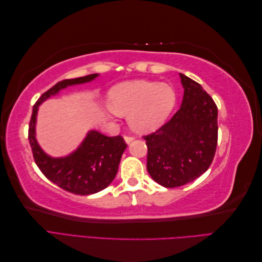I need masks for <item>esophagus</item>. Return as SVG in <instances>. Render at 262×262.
<instances>
[{"instance_id":"obj_1","label":"esophagus","mask_w":262,"mask_h":262,"mask_svg":"<svg viewBox=\"0 0 262 262\" xmlns=\"http://www.w3.org/2000/svg\"><path fill=\"white\" fill-rule=\"evenodd\" d=\"M133 140H134L133 137H124V141H125L126 144H130Z\"/></svg>"}]
</instances>
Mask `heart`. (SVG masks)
<instances>
[{
  "mask_svg": "<svg viewBox=\"0 0 262 262\" xmlns=\"http://www.w3.org/2000/svg\"><path fill=\"white\" fill-rule=\"evenodd\" d=\"M172 86L146 80L118 84L107 95V107L117 116H126L131 129L139 133L157 130L176 105Z\"/></svg>",
  "mask_w": 262,
  "mask_h": 262,
  "instance_id": "b5f03b06",
  "label": "heart"
}]
</instances>
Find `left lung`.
Returning <instances> with one entry per match:
<instances>
[{"mask_svg": "<svg viewBox=\"0 0 262 262\" xmlns=\"http://www.w3.org/2000/svg\"><path fill=\"white\" fill-rule=\"evenodd\" d=\"M184 96L178 112L144 137L147 171L157 184L175 188L208 170L217 144V107L203 87L179 73Z\"/></svg>", "mask_w": 262, "mask_h": 262, "instance_id": "1", "label": "left lung"}]
</instances>
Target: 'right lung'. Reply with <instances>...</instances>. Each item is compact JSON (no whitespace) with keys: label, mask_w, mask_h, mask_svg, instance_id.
<instances>
[{"label":"right lung","mask_w":262,"mask_h":262,"mask_svg":"<svg viewBox=\"0 0 262 262\" xmlns=\"http://www.w3.org/2000/svg\"><path fill=\"white\" fill-rule=\"evenodd\" d=\"M98 76L99 74L95 73L55 84L37 100L29 123V143L39 169L53 184L80 195L99 192L112 184L126 144L120 136L106 137L96 130H90L73 152L66 156L53 157L47 154L37 141V115L39 106L62 90L93 82Z\"/></svg>","instance_id":"right-lung-1"}]
</instances>
